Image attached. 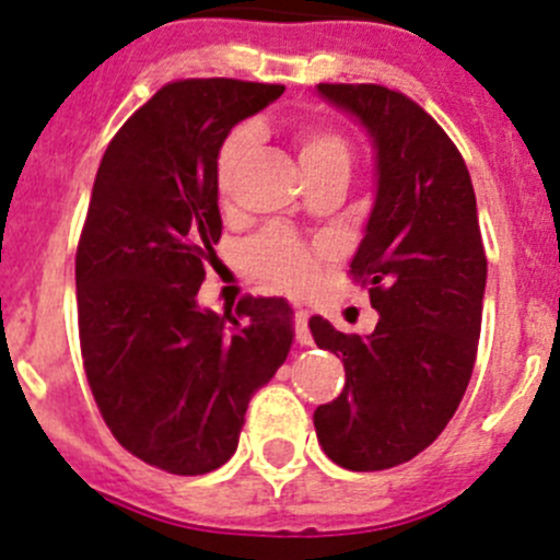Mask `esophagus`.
<instances>
[{
  "instance_id": "34e87169",
  "label": "esophagus",
  "mask_w": 560,
  "mask_h": 560,
  "mask_svg": "<svg viewBox=\"0 0 560 560\" xmlns=\"http://www.w3.org/2000/svg\"><path fill=\"white\" fill-rule=\"evenodd\" d=\"M293 331H296L299 346H313V335H310V313L307 310H296L293 313Z\"/></svg>"
}]
</instances>
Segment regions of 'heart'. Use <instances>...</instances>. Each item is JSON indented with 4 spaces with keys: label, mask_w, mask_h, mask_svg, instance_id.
Returning a JSON list of instances; mask_svg holds the SVG:
<instances>
[{
    "label": "heart",
    "mask_w": 560,
    "mask_h": 560,
    "mask_svg": "<svg viewBox=\"0 0 560 560\" xmlns=\"http://www.w3.org/2000/svg\"><path fill=\"white\" fill-rule=\"evenodd\" d=\"M253 147H256V130L247 125L236 127L225 138L223 147H220L218 190L223 198H229L231 182H234L236 171L245 163L247 154L253 152ZM296 149L304 174L315 168H326V165H342V168H348V163H351V149H348L346 138L335 130H326V127H304L296 136ZM245 261L253 275L272 282V285L282 288V291L304 293L320 278L324 253L307 250L288 231L272 229L247 245Z\"/></svg>",
    "instance_id": "heart-1"
}]
</instances>
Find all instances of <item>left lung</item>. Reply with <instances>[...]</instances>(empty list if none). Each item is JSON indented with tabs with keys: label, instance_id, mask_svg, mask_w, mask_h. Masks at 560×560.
<instances>
[{
	"label": "left lung",
	"instance_id": "obj_1",
	"mask_svg": "<svg viewBox=\"0 0 560 560\" xmlns=\"http://www.w3.org/2000/svg\"><path fill=\"white\" fill-rule=\"evenodd\" d=\"M362 125L375 198L351 275L370 285V335L310 318L315 346L342 359L346 389L313 413L320 450L348 470H384L428 450L474 373L487 258L466 163L439 121L378 84H318Z\"/></svg>",
	"mask_w": 560,
	"mask_h": 560
}]
</instances>
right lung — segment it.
I'll list each match as a JSON object with an SVG mask.
<instances>
[{"label":"right lung","mask_w":560,"mask_h":560,"mask_svg":"<svg viewBox=\"0 0 560 560\" xmlns=\"http://www.w3.org/2000/svg\"><path fill=\"white\" fill-rule=\"evenodd\" d=\"M285 86L234 79L165 84L100 160L75 253L81 357L114 439L138 460L198 476L231 460L250 397L293 342L282 296L236 313L198 304L214 256L218 154L231 127Z\"/></svg>","instance_id":"obj_1"}]
</instances>
